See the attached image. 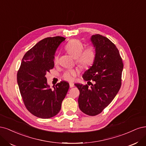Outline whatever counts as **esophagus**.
<instances>
[{"mask_svg": "<svg viewBox=\"0 0 146 146\" xmlns=\"http://www.w3.org/2000/svg\"><path fill=\"white\" fill-rule=\"evenodd\" d=\"M74 87V84L72 83V82H70V88H72V87Z\"/></svg>", "mask_w": 146, "mask_h": 146, "instance_id": "esophagus-1", "label": "esophagus"}]
</instances>
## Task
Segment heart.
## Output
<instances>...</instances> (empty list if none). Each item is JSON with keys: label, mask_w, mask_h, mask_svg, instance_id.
I'll use <instances>...</instances> for the list:
<instances>
[{"label": "heart", "mask_w": 146, "mask_h": 146, "mask_svg": "<svg viewBox=\"0 0 146 146\" xmlns=\"http://www.w3.org/2000/svg\"><path fill=\"white\" fill-rule=\"evenodd\" d=\"M65 50L72 57L76 59V62L81 67L86 68L92 65L96 58V50L93 46H87L84 48V45L81 41L78 39L70 40L65 45ZM59 56L56 54L54 57L53 62L55 65L58 63ZM77 71L75 70H68L65 71L62 78L66 81H71L76 76Z\"/></svg>", "instance_id": "1"}]
</instances>
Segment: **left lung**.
I'll use <instances>...</instances> for the list:
<instances>
[{
    "label": "left lung",
    "instance_id": "1",
    "mask_svg": "<svg viewBox=\"0 0 146 146\" xmlns=\"http://www.w3.org/2000/svg\"><path fill=\"white\" fill-rule=\"evenodd\" d=\"M90 40L96 50V58L82 78L91 86L74 85L80 93V110L89 116H95L109 106L119 92L124 65L118 50L109 39L95 35L92 36ZM90 80L94 81L93 84Z\"/></svg>",
    "mask_w": 146,
    "mask_h": 146
}]
</instances>
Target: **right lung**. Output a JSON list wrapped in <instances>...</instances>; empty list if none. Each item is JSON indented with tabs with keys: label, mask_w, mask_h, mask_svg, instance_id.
<instances>
[{
	"label": "right lung",
	"mask_w": 146,
	"mask_h": 146,
	"mask_svg": "<svg viewBox=\"0 0 146 146\" xmlns=\"http://www.w3.org/2000/svg\"><path fill=\"white\" fill-rule=\"evenodd\" d=\"M65 38L46 37L23 56L17 81L24 104L31 114L43 119L57 115L67 95L69 84L61 81L50 88L46 74L53 68L56 51Z\"/></svg>",
	"instance_id": "add662e5"
}]
</instances>
